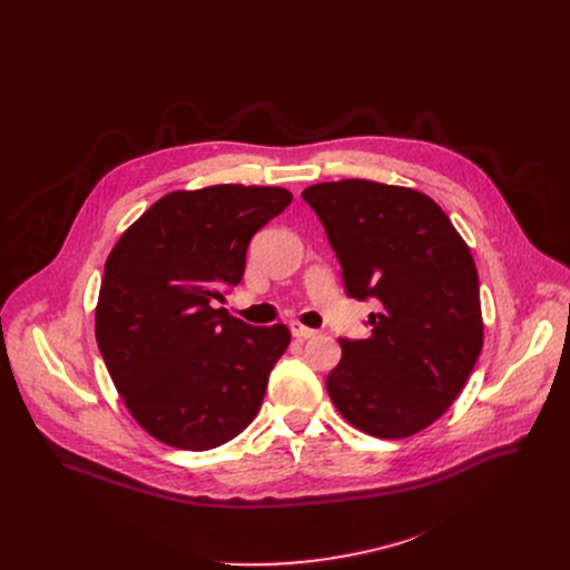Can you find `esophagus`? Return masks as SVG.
<instances>
[{
  "label": "esophagus",
  "instance_id": "34e87169",
  "mask_svg": "<svg viewBox=\"0 0 570 570\" xmlns=\"http://www.w3.org/2000/svg\"><path fill=\"white\" fill-rule=\"evenodd\" d=\"M291 334H293L297 341H308V338H315V336H317L315 330H308V327H304V324H291Z\"/></svg>",
  "mask_w": 570,
  "mask_h": 570
}]
</instances>
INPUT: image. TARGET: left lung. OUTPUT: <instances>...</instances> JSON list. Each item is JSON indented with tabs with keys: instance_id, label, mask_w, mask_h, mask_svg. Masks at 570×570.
Segmentation results:
<instances>
[{
	"instance_id": "left-lung-1",
	"label": "left lung",
	"mask_w": 570,
	"mask_h": 570,
	"mask_svg": "<svg viewBox=\"0 0 570 570\" xmlns=\"http://www.w3.org/2000/svg\"><path fill=\"white\" fill-rule=\"evenodd\" d=\"M302 198L327 232L347 295L381 302L367 320L370 338H341L327 392L367 435H415L455 401L482 350L466 243L442 207L415 189L338 180L313 185Z\"/></svg>"
}]
</instances>
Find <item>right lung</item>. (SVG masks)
I'll list each match as a JSON object with an SVG mask.
<instances>
[{"instance_id": "obj_1", "label": "right lung", "mask_w": 570, "mask_h": 570, "mask_svg": "<svg viewBox=\"0 0 570 570\" xmlns=\"http://www.w3.org/2000/svg\"><path fill=\"white\" fill-rule=\"evenodd\" d=\"M282 187L216 185L159 198L117 240L97 304V343L137 424L187 451L216 449L262 409L291 343L225 308L250 238L291 205Z\"/></svg>"}]
</instances>
